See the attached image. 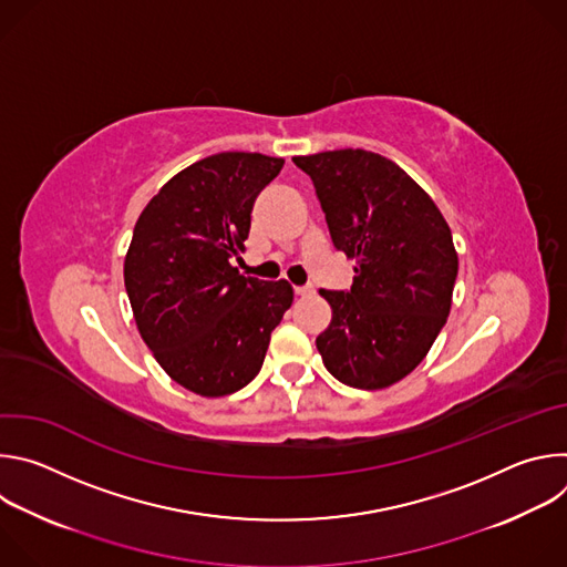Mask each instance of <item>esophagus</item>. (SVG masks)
Masks as SVG:
<instances>
[{"label": "esophagus", "mask_w": 567, "mask_h": 567, "mask_svg": "<svg viewBox=\"0 0 567 567\" xmlns=\"http://www.w3.org/2000/svg\"><path fill=\"white\" fill-rule=\"evenodd\" d=\"M293 291H296V296L307 298V296H311V293H313V287H293Z\"/></svg>", "instance_id": "esophagus-1"}]
</instances>
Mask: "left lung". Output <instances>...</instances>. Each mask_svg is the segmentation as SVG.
I'll return each mask as SVG.
<instances>
[{
    "label": "left lung",
    "mask_w": 567,
    "mask_h": 567,
    "mask_svg": "<svg viewBox=\"0 0 567 567\" xmlns=\"http://www.w3.org/2000/svg\"><path fill=\"white\" fill-rule=\"evenodd\" d=\"M293 164L313 182L334 247L357 262L350 291L320 289L332 322L316 348L341 383L388 388L424 361L449 318L451 228L431 195L377 152L332 150Z\"/></svg>",
    "instance_id": "1"
}]
</instances>
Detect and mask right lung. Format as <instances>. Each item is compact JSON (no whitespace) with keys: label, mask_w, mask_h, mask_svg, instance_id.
Segmentation results:
<instances>
[{"label":"right lung","mask_w":567,"mask_h":567,"mask_svg":"<svg viewBox=\"0 0 567 567\" xmlns=\"http://www.w3.org/2000/svg\"><path fill=\"white\" fill-rule=\"evenodd\" d=\"M280 156L219 152L177 173L136 219L123 276L141 339L186 390L224 396L262 368L271 332L291 307L287 280L245 278V254L260 190Z\"/></svg>","instance_id":"1"}]
</instances>
